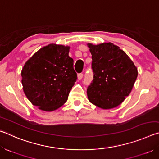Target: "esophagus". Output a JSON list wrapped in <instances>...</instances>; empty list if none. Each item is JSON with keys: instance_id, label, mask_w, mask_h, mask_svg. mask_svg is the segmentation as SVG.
<instances>
[{"instance_id": "obj_1", "label": "esophagus", "mask_w": 159, "mask_h": 159, "mask_svg": "<svg viewBox=\"0 0 159 159\" xmlns=\"http://www.w3.org/2000/svg\"><path fill=\"white\" fill-rule=\"evenodd\" d=\"M83 74H82V73H80V74H78V79L79 80H80L83 78Z\"/></svg>"}]
</instances>
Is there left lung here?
Returning <instances> with one entry per match:
<instances>
[{
	"label": "left lung",
	"mask_w": 159,
	"mask_h": 159,
	"mask_svg": "<svg viewBox=\"0 0 159 159\" xmlns=\"http://www.w3.org/2000/svg\"><path fill=\"white\" fill-rule=\"evenodd\" d=\"M92 55L93 79L87 88L91 103L112 109L129 95L138 77V69L124 51L111 43H88Z\"/></svg>",
	"instance_id": "1"
}]
</instances>
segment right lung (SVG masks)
<instances>
[{
    "mask_svg": "<svg viewBox=\"0 0 159 159\" xmlns=\"http://www.w3.org/2000/svg\"><path fill=\"white\" fill-rule=\"evenodd\" d=\"M69 47L50 44L40 49L25 63L21 83L26 96L34 106L52 111L66 102L76 81Z\"/></svg>",
    "mask_w": 159,
    "mask_h": 159,
    "instance_id": "1",
    "label": "right lung"
}]
</instances>
